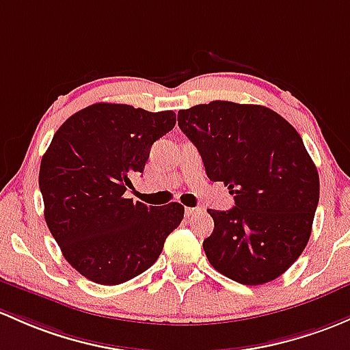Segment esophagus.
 <instances>
[{"mask_svg":"<svg viewBox=\"0 0 350 350\" xmlns=\"http://www.w3.org/2000/svg\"><path fill=\"white\" fill-rule=\"evenodd\" d=\"M198 211H201V208H186V209H185V213H186L187 218H189V216H193V215H196Z\"/></svg>","mask_w":350,"mask_h":350,"instance_id":"34e87169","label":"esophagus"}]
</instances>
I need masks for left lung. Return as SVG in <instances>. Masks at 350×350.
I'll return each mask as SVG.
<instances>
[{
  "label": "left lung",
  "instance_id": "left-lung-1",
  "mask_svg": "<svg viewBox=\"0 0 350 350\" xmlns=\"http://www.w3.org/2000/svg\"><path fill=\"white\" fill-rule=\"evenodd\" d=\"M206 174L234 196L203 248L215 270L243 285L285 273L301 255L319 204V172L300 134L263 105L213 100L179 110Z\"/></svg>",
  "mask_w": 350,
  "mask_h": 350
}]
</instances>
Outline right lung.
<instances>
[{
  "mask_svg": "<svg viewBox=\"0 0 350 350\" xmlns=\"http://www.w3.org/2000/svg\"><path fill=\"white\" fill-rule=\"evenodd\" d=\"M176 124L172 110L88 105L55 132L40 164L45 221L65 260L88 280L119 285L152 267L185 206L127 200L150 146Z\"/></svg>",
  "mask_w": 350,
  "mask_h": 350,
  "instance_id": "obj_1",
  "label": "right lung"
}]
</instances>
